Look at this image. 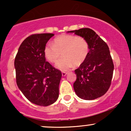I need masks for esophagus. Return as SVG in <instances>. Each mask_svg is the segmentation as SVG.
Here are the masks:
<instances>
[{"mask_svg": "<svg viewBox=\"0 0 131 131\" xmlns=\"http://www.w3.org/2000/svg\"><path fill=\"white\" fill-rule=\"evenodd\" d=\"M61 74H62L63 76H65L66 75L68 74V73H67V72H65V71H62V72H61Z\"/></svg>", "mask_w": 131, "mask_h": 131, "instance_id": "obj_1", "label": "esophagus"}]
</instances>
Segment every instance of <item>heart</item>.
<instances>
[{
	"label": "heart",
	"instance_id": "obj_1",
	"mask_svg": "<svg viewBox=\"0 0 131 131\" xmlns=\"http://www.w3.org/2000/svg\"><path fill=\"white\" fill-rule=\"evenodd\" d=\"M89 52V46L84 37L71 34H63L54 39L53 44L47 43L43 49L46 59L55 63L62 55L63 57L56 63L59 70L66 71L73 65L79 66L85 60Z\"/></svg>",
	"mask_w": 131,
	"mask_h": 131
}]
</instances>
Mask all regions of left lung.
I'll return each mask as SVG.
<instances>
[{"instance_id":"1","label":"left lung","mask_w":131,"mask_h":131,"mask_svg":"<svg viewBox=\"0 0 131 131\" xmlns=\"http://www.w3.org/2000/svg\"><path fill=\"white\" fill-rule=\"evenodd\" d=\"M76 35L84 37L89 46L85 60L74 70L77 78L73 84L76 94L84 100H94L103 95L111 85L114 64L108 46L90 28L74 31Z\"/></svg>"}]
</instances>
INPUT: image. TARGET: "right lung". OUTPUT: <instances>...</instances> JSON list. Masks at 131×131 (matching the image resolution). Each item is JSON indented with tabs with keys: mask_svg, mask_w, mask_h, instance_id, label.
Returning <instances> with one entry per match:
<instances>
[{
	"mask_svg": "<svg viewBox=\"0 0 131 131\" xmlns=\"http://www.w3.org/2000/svg\"><path fill=\"white\" fill-rule=\"evenodd\" d=\"M53 36H29L20 45L15 59L18 87L28 100L40 106L52 104L59 95L61 73L46 61L43 53L45 46Z\"/></svg>",
	"mask_w": 131,
	"mask_h": 131,
	"instance_id": "add662e5",
	"label": "right lung"
}]
</instances>
